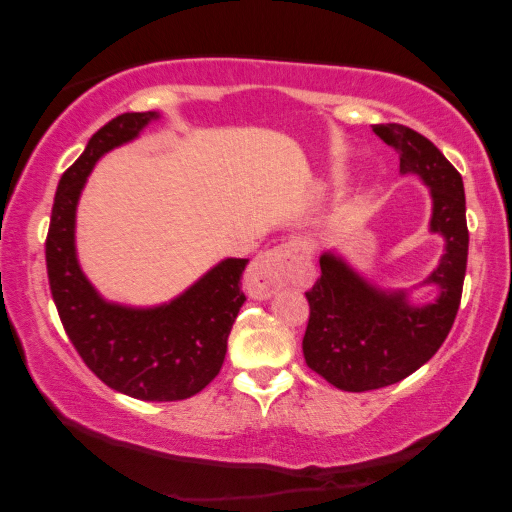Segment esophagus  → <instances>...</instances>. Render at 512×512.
<instances>
[{
	"label": "esophagus",
	"instance_id": "obj_1",
	"mask_svg": "<svg viewBox=\"0 0 512 512\" xmlns=\"http://www.w3.org/2000/svg\"><path fill=\"white\" fill-rule=\"evenodd\" d=\"M312 277V265L307 261L305 251L296 242L279 244V247L265 251L249 265L244 277V289L251 298H270L284 284H307Z\"/></svg>",
	"mask_w": 512,
	"mask_h": 512
}]
</instances>
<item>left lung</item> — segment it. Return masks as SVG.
<instances>
[{
  "instance_id": "1",
  "label": "left lung",
  "mask_w": 512,
  "mask_h": 512,
  "mask_svg": "<svg viewBox=\"0 0 512 512\" xmlns=\"http://www.w3.org/2000/svg\"><path fill=\"white\" fill-rule=\"evenodd\" d=\"M396 149L403 174H419L431 188V230L445 237V254L429 282L436 303L412 307L405 293L370 286L338 256L319 258L321 277L305 293L310 303L303 354L307 366L342 391L396 384L422 368L443 345L459 312L468 261L466 195L461 174L433 142L398 123L373 125Z\"/></svg>"
}]
</instances>
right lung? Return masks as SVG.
<instances>
[{
  "mask_svg": "<svg viewBox=\"0 0 512 512\" xmlns=\"http://www.w3.org/2000/svg\"><path fill=\"white\" fill-rule=\"evenodd\" d=\"M156 111L111 118L62 174L46 235L48 284L67 338L107 384L139 401H184L219 375L244 293L247 258H226L184 296L153 310L111 305L97 296L76 263L74 216L81 188L100 156L130 142Z\"/></svg>",
  "mask_w": 512,
  "mask_h": 512,
  "instance_id": "right-lung-1",
  "label": "right lung"
}]
</instances>
